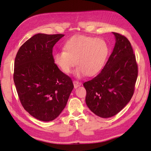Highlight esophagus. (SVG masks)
<instances>
[{"label": "esophagus", "mask_w": 151, "mask_h": 151, "mask_svg": "<svg viewBox=\"0 0 151 151\" xmlns=\"http://www.w3.org/2000/svg\"><path fill=\"white\" fill-rule=\"evenodd\" d=\"M73 84H74V87L75 88H76L77 87H78L79 86L81 85V82L77 81H73Z\"/></svg>", "instance_id": "1"}]
</instances>
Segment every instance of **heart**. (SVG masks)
I'll use <instances>...</instances> for the list:
<instances>
[{
  "label": "heart",
  "mask_w": 151,
  "mask_h": 151,
  "mask_svg": "<svg viewBox=\"0 0 151 151\" xmlns=\"http://www.w3.org/2000/svg\"><path fill=\"white\" fill-rule=\"evenodd\" d=\"M64 51L54 55V63L63 73L69 74L75 64L77 77L96 75L104 65L109 52L107 43L101 39L76 35L65 42Z\"/></svg>",
  "instance_id": "1"
}]
</instances>
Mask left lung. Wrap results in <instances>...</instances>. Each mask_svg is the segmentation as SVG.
<instances>
[{
  "instance_id": "obj_1",
  "label": "left lung",
  "mask_w": 151,
  "mask_h": 151,
  "mask_svg": "<svg viewBox=\"0 0 151 151\" xmlns=\"http://www.w3.org/2000/svg\"><path fill=\"white\" fill-rule=\"evenodd\" d=\"M116 43L101 73L83 83L86 104L96 115L109 118L121 111L131 101L138 76V65L131 42L113 32Z\"/></svg>"
}]
</instances>
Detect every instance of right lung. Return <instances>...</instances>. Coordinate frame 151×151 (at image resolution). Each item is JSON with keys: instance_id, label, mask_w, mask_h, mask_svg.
I'll use <instances>...</instances> for the list:
<instances>
[{"instance_id": "add662e5", "label": "right lung", "mask_w": 151, "mask_h": 151, "mask_svg": "<svg viewBox=\"0 0 151 151\" xmlns=\"http://www.w3.org/2000/svg\"><path fill=\"white\" fill-rule=\"evenodd\" d=\"M64 36L35 35L20 47L15 57L13 79L20 103L42 121L59 115L74 88L72 79L53 59V47Z\"/></svg>"}]
</instances>
